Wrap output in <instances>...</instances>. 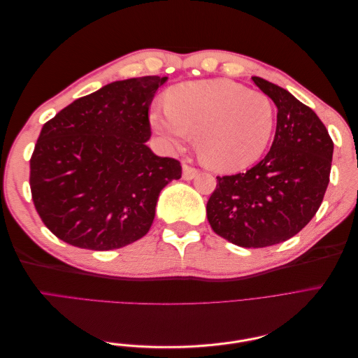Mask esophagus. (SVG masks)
<instances>
[{
	"label": "esophagus",
	"instance_id": "esophagus-1",
	"mask_svg": "<svg viewBox=\"0 0 358 358\" xmlns=\"http://www.w3.org/2000/svg\"><path fill=\"white\" fill-rule=\"evenodd\" d=\"M199 173L200 171L197 169H194V167H191L188 164H183V167H182V178L185 179V180L196 179L199 176Z\"/></svg>",
	"mask_w": 358,
	"mask_h": 358
}]
</instances>
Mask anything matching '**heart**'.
Returning <instances> with one entry per match:
<instances>
[{
	"label": "heart",
	"instance_id": "heart-1",
	"mask_svg": "<svg viewBox=\"0 0 358 358\" xmlns=\"http://www.w3.org/2000/svg\"><path fill=\"white\" fill-rule=\"evenodd\" d=\"M166 104L150 112L152 128L173 148L196 134L200 159L218 171L252 166L275 128L268 96L227 79L183 83L169 92Z\"/></svg>",
	"mask_w": 358,
	"mask_h": 358
}]
</instances>
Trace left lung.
<instances>
[{"label":"left lung","mask_w":358,"mask_h":358,"mask_svg":"<svg viewBox=\"0 0 358 358\" xmlns=\"http://www.w3.org/2000/svg\"><path fill=\"white\" fill-rule=\"evenodd\" d=\"M254 83L275 103L272 148L246 173L218 176L206 213L216 234L242 248L288 241L317 213L326 194L333 142L317 113L266 79Z\"/></svg>","instance_id":"1"}]
</instances>
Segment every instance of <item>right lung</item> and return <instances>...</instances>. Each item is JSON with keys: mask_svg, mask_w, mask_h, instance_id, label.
I'll return each mask as SVG.
<instances>
[{"mask_svg": "<svg viewBox=\"0 0 358 358\" xmlns=\"http://www.w3.org/2000/svg\"><path fill=\"white\" fill-rule=\"evenodd\" d=\"M167 78L107 83L73 101L41 128L29 185L41 221L58 239L112 251L149 231L161 189L180 162L155 155L149 106Z\"/></svg>", "mask_w": 358, "mask_h": 358, "instance_id": "obj_1", "label": "right lung"}]
</instances>
